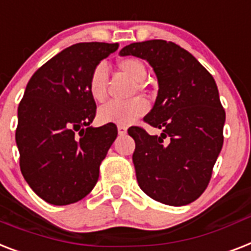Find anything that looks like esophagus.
<instances>
[{"instance_id":"1","label":"esophagus","mask_w":251,"mask_h":251,"mask_svg":"<svg viewBox=\"0 0 251 251\" xmlns=\"http://www.w3.org/2000/svg\"><path fill=\"white\" fill-rule=\"evenodd\" d=\"M117 130H119L120 135H125L126 132H127V127H126V126H121V125H120L119 127H117Z\"/></svg>"}]
</instances>
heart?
Segmentation results:
<instances>
[{
	"instance_id": "obj_1",
	"label": "heart",
	"mask_w": 251,
	"mask_h": 251,
	"mask_svg": "<svg viewBox=\"0 0 251 251\" xmlns=\"http://www.w3.org/2000/svg\"><path fill=\"white\" fill-rule=\"evenodd\" d=\"M117 67L121 72L134 79L132 94L136 91H144L143 79L147 76V68L140 59L124 58L119 60ZM108 86V71L104 63H99L91 71L87 79V91L90 97L98 103L105 100ZM148 104L142 98H135L127 101H109L98 111V120L100 124H115V125L127 126L146 115Z\"/></svg>"
}]
</instances>
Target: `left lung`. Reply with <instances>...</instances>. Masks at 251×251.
Wrapping results in <instances>:
<instances>
[{"instance_id":"left-lung-1","label":"left lung","mask_w":251,"mask_h":251,"mask_svg":"<svg viewBox=\"0 0 251 251\" xmlns=\"http://www.w3.org/2000/svg\"><path fill=\"white\" fill-rule=\"evenodd\" d=\"M120 55L146 59L158 81L157 98L144 122L161 135L139 126L127 130L135 140L138 184L158 202L191 203L206 189L223 146L226 112L217 83L192 54L170 41L134 42Z\"/></svg>"}]
</instances>
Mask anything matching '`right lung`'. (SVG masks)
Segmentation results:
<instances>
[{
	"label": "right lung",
	"instance_id": "add662e5",
	"mask_svg": "<svg viewBox=\"0 0 251 251\" xmlns=\"http://www.w3.org/2000/svg\"><path fill=\"white\" fill-rule=\"evenodd\" d=\"M119 44L81 42L34 72L18 107L15 139L22 174L52 205L87 196L117 136L115 124L91 127L97 104L87 91L91 71Z\"/></svg>",
	"mask_w": 251,
	"mask_h": 251
}]
</instances>
